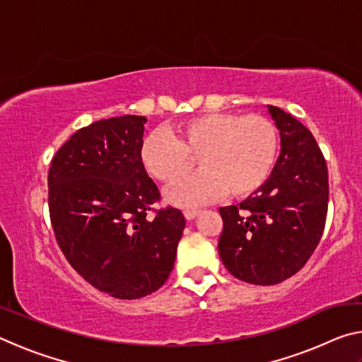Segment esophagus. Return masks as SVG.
Masks as SVG:
<instances>
[{"mask_svg":"<svg viewBox=\"0 0 362 362\" xmlns=\"http://www.w3.org/2000/svg\"><path fill=\"white\" fill-rule=\"evenodd\" d=\"M183 216H185V218H187V220H192V218H194L196 216H198V211H194V209H187V211H183Z\"/></svg>","mask_w":362,"mask_h":362,"instance_id":"34e87169","label":"esophagus"}]
</instances>
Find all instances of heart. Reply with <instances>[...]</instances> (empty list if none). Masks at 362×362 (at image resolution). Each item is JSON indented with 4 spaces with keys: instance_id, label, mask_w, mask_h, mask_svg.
<instances>
[{
    "instance_id": "obj_1",
    "label": "heart",
    "mask_w": 362,
    "mask_h": 362,
    "mask_svg": "<svg viewBox=\"0 0 362 362\" xmlns=\"http://www.w3.org/2000/svg\"><path fill=\"white\" fill-rule=\"evenodd\" d=\"M173 139L153 131L142 144V163L156 180L170 185L201 166L168 192L170 203L198 206L218 194L244 198L272 174L279 148L276 124L267 116L230 112L204 113L180 122Z\"/></svg>"
}]
</instances>
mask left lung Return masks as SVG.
Returning <instances> with one entry per match:
<instances>
[{
	"label": "left lung",
	"mask_w": 362,
	"mask_h": 362,
	"mask_svg": "<svg viewBox=\"0 0 362 362\" xmlns=\"http://www.w3.org/2000/svg\"><path fill=\"white\" fill-rule=\"evenodd\" d=\"M281 153L268 180L236 206L220 207L218 254L233 276L272 286L303 268L321 241L329 204L326 159L306 127L268 105Z\"/></svg>",
	"instance_id": "obj_1"
}]
</instances>
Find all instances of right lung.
<instances>
[{"instance_id":"right-lung-1","label":"right lung","mask_w":362,"mask_h":362,"mask_svg":"<svg viewBox=\"0 0 362 362\" xmlns=\"http://www.w3.org/2000/svg\"><path fill=\"white\" fill-rule=\"evenodd\" d=\"M145 116L81 127L47 174L49 216L60 250L95 289L132 300L158 291L174 268L185 217L161 201L142 163Z\"/></svg>"}]
</instances>
